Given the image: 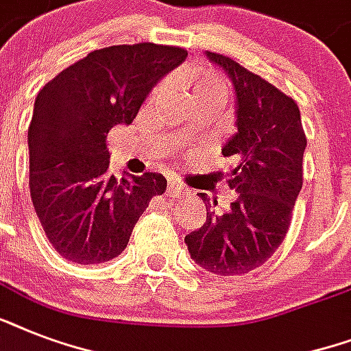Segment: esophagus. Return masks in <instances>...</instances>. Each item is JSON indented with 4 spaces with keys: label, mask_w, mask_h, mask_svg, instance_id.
I'll use <instances>...</instances> for the list:
<instances>
[{
    "label": "esophagus",
    "mask_w": 351,
    "mask_h": 351,
    "mask_svg": "<svg viewBox=\"0 0 351 351\" xmlns=\"http://www.w3.org/2000/svg\"><path fill=\"white\" fill-rule=\"evenodd\" d=\"M167 191L171 193V195H182V187L176 184L175 180H169V184H167Z\"/></svg>",
    "instance_id": "34e87169"
}]
</instances>
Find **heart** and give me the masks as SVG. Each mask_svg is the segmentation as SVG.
Returning a JSON list of instances; mask_svg holds the SVG:
<instances>
[{
	"instance_id": "b5f03b06",
	"label": "heart",
	"mask_w": 351,
	"mask_h": 351,
	"mask_svg": "<svg viewBox=\"0 0 351 351\" xmlns=\"http://www.w3.org/2000/svg\"><path fill=\"white\" fill-rule=\"evenodd\" d=\"M186 82L191 87L193 96L206 95V93H226L224 80L211 69H191L186 73Z\"/></svg>"
}]
</instances>
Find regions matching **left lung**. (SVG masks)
Returning <instances> with one entry per match:
<instances>
[{
    "instance_id": "left-lung-1",
    "label": "left lung",
    "mask_w": 351,
    "mask_h": 351,
    "mask_svg": "<svg viewBox=\"0 0 351 351\" xmlns=\"http://www.w3.org/2000/svg\"><path fill=\"white\" fill-rule=\"evenodd\" d=\"M206 56L226 71L237 95V132L222 154L233 160L228 186L237 200L215 213L206 193V224L186 234L189 255L215 275H242L262 266L286 239L302 187L306 134L299 106L275 85L217 52Z\"/></svg>"
}]
</instances>
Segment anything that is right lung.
Returning <instances> with one entry per match:
<instances>
[{"mask_svg":"<svg viewBox=\"0 0 351 351\" xmlns=\"http://www.w3.org/2000/svg\"><path fill=\"white\" fill-rule=\"evenodd\" d=\"M186 49L156 43L89 52L45 84L29 125L30 198L52 247L76 264H101L127 247L132 228L167 180L109 175L107 134L129 125Z\"/></svg>","mask_w":351,"mask_h":351,"instance_id":"add662e5","label":"right lung"}]
</instances>
